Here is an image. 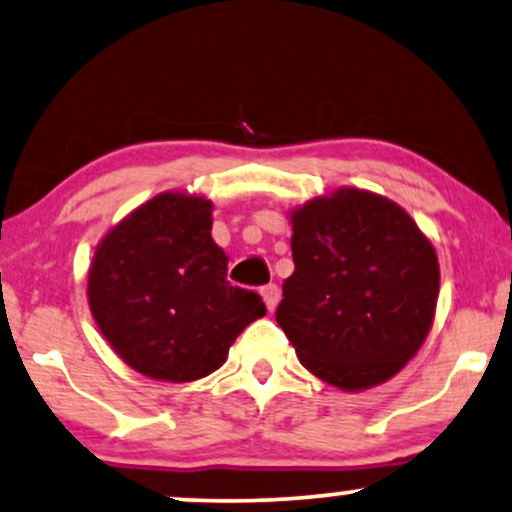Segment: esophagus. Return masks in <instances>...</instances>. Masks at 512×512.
I'll return each instance as SVG.
<instances>
[{
    "instance_id": "1",
    "label": "esophagus",
    "mask_w": 512,
    "mask_h": 512,
    "mask_svg": "<svg viewBox=\"0 0 512 512\" xmlns=\"http://www.w3.org/2000/svg\"><path fill=\"white\" fill-rule=\"evenodd\" d=\"M260 295H262L264 304H267L269 311H274L276 306H278V302H281V290H278V285H264Z\"/></svg>"
}]
</instances>
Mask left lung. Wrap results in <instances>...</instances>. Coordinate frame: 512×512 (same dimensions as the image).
<instances>
[{"label": "left lung", "instance_id": "1", "mask_svg": "<svg viewBox=\"0 0 512 512\" xmlns=\"http://www.w3.org/2000/svg\"><path fill=\"white\" fill-rule=\"evenodd\" d=\"M295 271L276 320L306 370L356 393L395 377L433 327L435 248L405 208L339 187L290 210Z\"/></svg>", "mask_w": 512, "mask_h": 512}]
</instances>
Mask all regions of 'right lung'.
Wrapping results in <instances>:
<instances>
[{"label": "right lung", "mask_w": 512, "mask_h": 512, "mask_svg": "<svg viewBox=\"0 0 512 512\" xmlns=\"http://www.w3.org/2000/svg\"><path fill=\"white\" fill-rule=\"evenodd\" d=\"M206 196L161 192L107 229L88 267V306L114 353L142 377L187 384L220 370L267 313L227 281Z\"/></svg>", "instance_id": "1"}]
</instances>
